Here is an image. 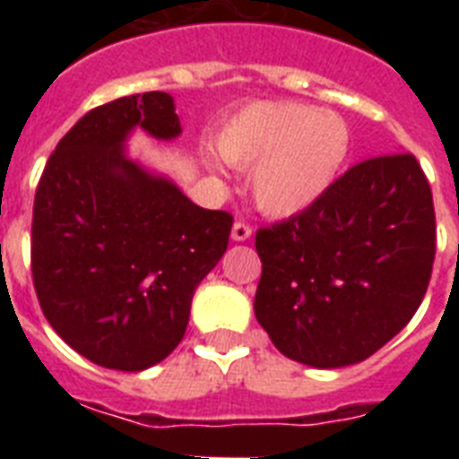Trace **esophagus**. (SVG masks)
I'll return each mask as SVG.
<instances>
[{"instance_id":"1","label":"esophagus","mask_w":459,"mask_h":459,"mask_svg":"<svg viewBox=\"0 0 459 459\" xmlns=\"http://www.w3.org/2000/svg\"><path fill=\"white\" fill-rule=\"evenodd\" d=\"M250 236H252V229L247 226V223H243V221L233 223V229H230V238H233L236 243H243V240H247Z\"/></svg>"}]
</instances>
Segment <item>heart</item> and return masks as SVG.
Returning <instances> with one entry per match:
<instances>
[{"label": "heart", "instance_id": "1", "mask_svg": "<svg viewBox=\"0 0 459 459\" xmlns=\"http://www.w3.org/2000/svg\"><path fill=\"white\" fill-rule=\"evenodd\" d=\"M226 164L250 171L259 212L290 219L314 207L341 176L350 128L335 111L259 100L240 107L216 135ZM207 166L216 171L214 159Z\"/></svg>", "mask_w": 459, "mask_h": 459}]
</instances>
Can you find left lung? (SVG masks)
Returning a JSON list of instances; mask_svg holds the SVG:
<instances>
[{"instance_id":"obj_1","label":"left lung","mask_w":459,"mask_h":459,"mask_svg":"<svg viewBox=\"0 0 459 459\" xmlns=\"http://www.w3.org/2000/svg\"><path fill=\"white\" fill-rule=\"evenodd\" d=\"M255 247V316L279 352L316 369L362 362L424 300L436 255L431 187L412 154L367 159L314 207L259 229Z\"/></svg>"}]
</instances>
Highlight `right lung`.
Wrapping results in <instances>:
<instances>
[{"mask_svg": "<svg viewBox=\"0 0 459 459\" xmlns=\"http://www.w3.org/2000/svg\"><path fill=\"white\" fill-rule=\"evenodd\" d=\"M135 131L178 138L169 92L88 111L47 161L32 207V281L47 321L75 352L118 371L150 369L183 341L195 290L233 226L133 159Z\"/></svg>", "mask_w": 459, "mask_h": 459, "instance_id": "add662e5", "label": "right lung"}]
</instances>
